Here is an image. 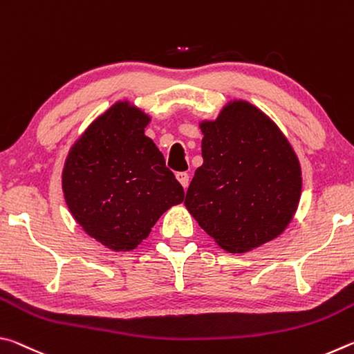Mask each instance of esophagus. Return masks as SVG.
I'll return each mask as SVG.
<instances>
[{
	"instance_id": "esophagus-1",
	"label": "esophagus",
	"mask_w": 354,
	"mask_h": 354,
	"mask_svg": "<svg viewBox=\"0 0 354 354\" xmlns=\"http://www.w3.org/2000/svg\"><path fill=\"white\" fill-rule=\"evenodd\" d=\"M176 179H178L179 183H181V185H183L184 189L189 187V173L179 171V173H176Z\"/></svg>"
}]
</instances>
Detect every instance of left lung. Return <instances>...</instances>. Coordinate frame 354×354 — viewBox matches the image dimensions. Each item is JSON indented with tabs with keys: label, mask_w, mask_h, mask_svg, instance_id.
I'll list each match as a JSON object with an SVG mask.
<instances>
[{
	"label": "left lung",
	"mask_w": 354,
	"mask_h": 354,
	"mask_svg": "<svg viewBox=\"0 0 354 354\" xmlns=\"http://www.w3.org/2000/svg\"><path fill=\"white\" fill-rule=\"evenodd\" d=\"M200 128L203 165L184 200L192 217L230 253L283 234L299 203L301 167L281 129L242 100Z\"/></svg>",
	"instance_id": "8db88e82"
}]
</instances>
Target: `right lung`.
<instances>
[{
  "mask_svg": "<svg viewBox=\"0 0 354 354\" xmlns=\"http://www.w3.org/2000/svg\"><path fill=\"white\" fill-rule=\"evenodd\" d=\"M149 118L118 101L95 120L65 159L62 190L73 218L112 251H131L167 209L184 200L183 185L154 142Z\"/></svg>",
  "mask_w": 354,
  "mask_h": 354,
  "instance_id": "add662e5",
  "label": "right lung"
}]
</instances>
